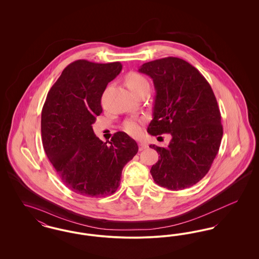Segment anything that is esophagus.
Wrapping results in <instances>:
<instances>
[{
  "instance_id": "esophagus-1",
  "label": "esophagus",
  "mask_w": 259,
  "mask_h": 259,
  "mask_svg": "<svg viewBox=\"0 0 259 259\" xmlns=\"http://www.w3.org/2000/svg\"><path fill=\"white\" fill-rule=\"evenodd\" d=\"M147 148V145L145 144V143H139V150L140 151H142V150H144V149H146Z\"/></svg>"
}]
</instances>
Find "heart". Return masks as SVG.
<instances>
[{
    "label": "heart",
    "mask_w": 259,
    "mask_h": 259,
    "mask_svg": "<svg viewBox=\"0 0 259 259\" xmlns=\"http://www.w3.org/2000/svg\"><path fill=\"white\" fill-rule=\"evenodd\" d=\"M125 83L133 93L141 90L144 87H148L147 78L144 75L136 72H132L127 74L125 78ZM142 125H143V119L130 118L125 121L124 130L130 135H139L142 131Z\"/></svg>",
    "instance_id": "1"
}]
</instances>
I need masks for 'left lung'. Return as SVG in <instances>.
Instances as JSON below:
<instances>
[{
	"instance_id": "8db88e82",
	"label": "left lung",
	"mask_w": 259,
	"mask_h": 259,
	"mask_svg": "<svg viewBox=\"0 0 259 259\" xmlns=\"http://www.w3.org/2000/svg\"><path fill=\"white\" fill-rule=\"evenodd\" d=\"M139 72L152 78L156 91L148 133L172 136L167 148L149 146L160 154L150 174L167 189L190 187L209 172L221 147L222 116L212 89L195 67L178 57L145 63Z\"/></svg>"
}]
</instances>
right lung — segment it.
<instances>
[{"label": "right lung", "mask_w": 259, "mask_h": 259, "mask_svg": "<svg viewBox=\"0 0 259 259\" xmlns=\"http://www.w3.org/2000/svg\"><path fill=\"white\" fill-rule=\"evenodd\" d=\"M121 69L120 62H73L50 88L42 107L46 154L63 184L83 196L113 194L124 166L139 150L135 140L124 132H116L111 142L104 143L92 129L103 111L102 95Z\"/></svg>", "instance_id": "add662e5"}]
</instances>
